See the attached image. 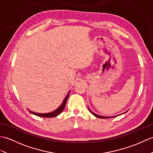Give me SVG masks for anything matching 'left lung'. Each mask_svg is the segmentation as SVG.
Here are the masks:
<instances>
[{"instance_id":"obj_1","label":"left lung","mask_w":153,"mask_h":153,"mask_svg":"<svg viewBox=\"0 0 153 153\" xmlns=\"http://www.w3.org/2000/svg\"><path fill=\"white\" fill-rule=\"evenodd\" d=\"M89 111L91 112L95 116H96V117H97V118H101V119H105V118H109L110 117H105V116H99V115H97V114H95V113H93L91 110L89 108Z\"/></svg>"}]
</instances>
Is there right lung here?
Here are the masks:
<instances>
[{
  "label": "right lung",
  "instance_id": "right-lung-1",
  "mask_svg": "<svg viewBox=\"0 0 153 153\" xmlns=\"http://www.w3.org/2000/svg\"><path fill=\"white\" fill-rule=\"evenodd\" d=\"M70 93L68 94V95L66 96V98H65L64 100L63 101L62 104L61 106H60L59 108H58L56 110H54V111L50 112V113H47V114H40V113H36V112H31L30 111L31 114H33L35 115V116H40V117H44V118H53V117H56L58 115H59L63 111V110L65 108V106H66V104L67 102V100L68 97H69Z\"/></svg>",
  "mask_w": 153,
  "mask_h": 153
}]
</instances>
